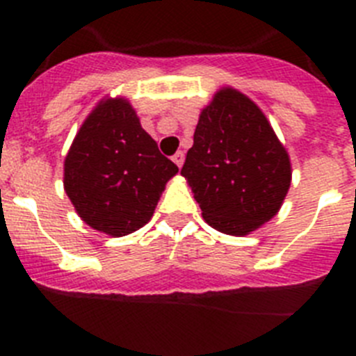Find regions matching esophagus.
<instances>
[{
	"label": "esophagus",
	"mask_w": 356,
	"mask_h": 356,
	"mask_svg": "<svg viewBox=\"0 0 356 356\" xmlns=\"http://www.w3.org/2000/svg\"><path fill=\"white\" fill-rule=\"evenodd\" d=\"M184 160H185L184 151H176V155H172V162H175L178 168H181V165H184Z\"/></svg>",
	"instance_id": "obj_1"
}]
</instances>
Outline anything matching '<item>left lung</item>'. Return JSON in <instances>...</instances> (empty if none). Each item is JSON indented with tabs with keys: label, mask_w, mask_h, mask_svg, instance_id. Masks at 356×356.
Returning <instances> with one entry per match:
<instances>
[{
	"label": "left lung",
	"mask_w": 356,
	"mask_h": 356,
	"mask_svg": "<svg viewBox=\"0 0 356 356\" xmlns=\"http://www.w3.org/2000/svg\"><path fill=\"white\" fill-rule=\"evenodd\" d=\"M181 175L205 221L246 235L280 210L291 187L285 147L250 97L222 89L200 115Z\"/></svg>",
	"instance_id": "1"
}]
</instances>
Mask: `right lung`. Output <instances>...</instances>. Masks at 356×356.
Instances as JSON below:
<instances>
[{
	"instance_id": "1",
	"label": "right lung",
	"mask_w": 356,
	"mask_h": 356,
	"mask_svg": "<svg viewBox=\"0 0 356 356\" xmlns=\"http://www.w3.org/2000/svg\"><path fill=\"white\" fill-rule=\"evenodd\" d=\"M176 172V163L160 153L130 103L108 99L94 108L72 140L64 187L87 225L121 237L149 221Z\"/></svg>"
}]
</instances>
